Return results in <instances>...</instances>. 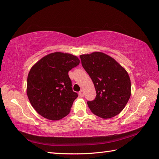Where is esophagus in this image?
Here are the masks:
<instances>
[{
    "label": "esophagus",
    "mask_w": 159,
    "mask_h": 159,
    "mask_svg": "<svg viewBox=\"0 0 159 159\" xmlns=\"http://www.w3.org/2000/svg\"><path fill=\"white\" fill-rule=\"evenodd\" d=\"M79 94H80V97H83V96H84V93H83V90H81L80 91V93H79Z\"/></svg>",
    "instance_id": "1"
}]
</instances>
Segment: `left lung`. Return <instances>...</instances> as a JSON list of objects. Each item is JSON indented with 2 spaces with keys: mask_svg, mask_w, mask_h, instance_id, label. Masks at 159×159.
Returning <instances> with one entry per match:
<instances>
[{
  "mask_svg": "<svg viewBox=\"0 0 159 159\" xmlns=\"http://www.w3.org/2000/svg\"><path fill=\"white\" fill-rule=\"evenodd\" d=\"M80 57L97 93L94 101L87 102L91 111L103 119L119 114L131 94L127 71L114 58L103 52H94Z\"/></svg>",
  "mask_w": 159,
  "mask_h": 159,
  "instance_id": "8db88e82",
  "label": "left lung"
}]
</instances>
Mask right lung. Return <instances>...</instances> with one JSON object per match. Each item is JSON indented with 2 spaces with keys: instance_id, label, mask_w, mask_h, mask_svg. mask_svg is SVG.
Wrapping results in <instances>:
<instances>
[{
  "instance_id": "obj_1",
  "label": "right lung",
  "mask_w": 159,
  "mask_h": 159,
  "mask_svg": "<svg viewBox=\"0 0 159 159\" xmlns=\"http://www.w3.org/2000/svg\"><path fill=\"white\" fill-rule=\"evenodd\" d=\"M76 56L56 52L41 58L28 75L26 93L39 114L50 120L67 116L78 95L72 90L68 72L79 65Z\"/></svg>"
}]
</instances>
